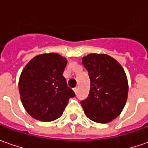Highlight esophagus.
<instances>
[{
    "label": "esophagus",
    "mask_w": 148,
    "mask_h": 148,
    "mask_svg": "<svg viewBox=\"0 0 148 148\" xmlns=\"http://www.w3.org/2000/svg\"><path fill=\"white\" fill-rule=\"evenodd\" d=\"M73 90H74L75 93H76V94H77V91H78V88H77V87H75V88L73 89Z\"/></svg>",
    "instance_id": "obj_1"
}]
</instances>
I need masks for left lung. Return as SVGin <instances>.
I'll return each mask as SVG.
<instances>
[{
  "instance_id": "1",
  "label": "left lung",
  "mask_w": 148,
  "mask_h": 148,
  "mask_svg": "<svg viewBox=\"0 0 148 148\" xmlns=\"http://www.w3.org/2000/svg\"><path fill=\"white\" fill-rule=\"evenodd\" d=\"M90 88L87 98L81 101L85 114L99 123L119 115L128 98V80L121 65L106 54H89L82 58Z\"/></svg>"
}]
</instances>
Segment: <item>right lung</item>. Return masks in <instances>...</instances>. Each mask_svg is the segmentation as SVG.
I'll use <instances>...</instances> for the list:
<instances>
[{
    "label": "right lung",
    "mask_w": 148,
    "mask_h": 148,
    "mask_svg": "<svg viewBox=\"0 0 148 148\" xmlns=\"http://www.w3.org/2000/svg\"><path fill=\"white\" fill-rule=\"evenodd\" d=\"M66 63L65 58L52 53L36 56L24 68L19 82L20 99L35 119L55 120L76 95L62 76Z\"/></svg>",
    "instance_id": "1"
}]
</instances>
